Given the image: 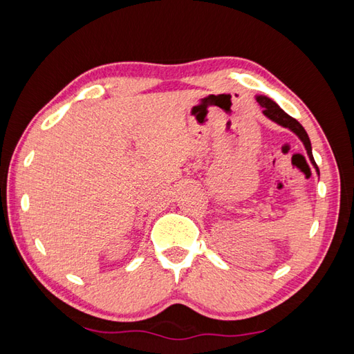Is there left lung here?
<instances>
[{
	"label": "left lung",
	"mask_w": 354,
	"mask_h": 354,
	"mask_svg": "<svg viewBox=\"0 0 354 354\" xmlns=\"http://www.w3.org/2000/svg\"><path fill=\"white\" fill-rule=\"evenodd\" d=\"M257 102H259L260 106L263 108V114H265L266 117H269L270 120H274L275 123L281 124L284 127H289L290 131H293V132L298 135L299 140L304 142L306 150H307V155H309L312 164L315 165V167H317V162H315L313 155H312V146H310L309 135H307V132L304 131V127L299 124L295 118L290 117L289 114H286V112L280 106H278V104L274 100L268 99V97H257ZM317 171L319 173L318 167H317Z\"/></svg>",
	"instance_id": "8db88e82"
}]
</instances>
